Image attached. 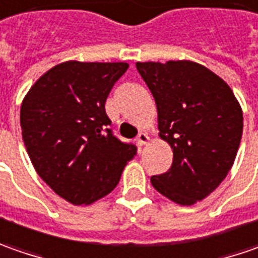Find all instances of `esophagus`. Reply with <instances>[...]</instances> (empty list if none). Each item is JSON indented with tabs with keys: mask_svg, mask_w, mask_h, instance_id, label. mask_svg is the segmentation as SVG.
<instances>
[{
	"mask_svg": "<svg viewBox=\"0 0 258 258\" xmlns=\"http://www.w3.org/2000/svg\"><path fill=\"white\" fill-rule=\"evenodd\" d=\"M148 141H150V137H148V134H146V133H140V134H138L137 143L140 144V146H146Z\"/></svg>",
	"mask_w": 258,
	"mask_h": 258,
	"instance_id": "esophagus-1",
	"label": "esophagus"
}]
</instances>
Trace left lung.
Wrapping results in <instances>:
<instances>
[{
	"label": "left lung",
	"mask_w": 258,
	"mask_h": 258,
	"mask_svg": "<svg viewBox=\"0 0 258 258\" xmlns=\"http://www.w3.org/2000/svg\"><path fill=\"white\" fill-rule=\"evenodd\" d=\"M153 94L158 136L173 150V164L153 175L160 194L180 206L210 196L234 164L243 110L223 78L194 61L137 62Z\"/></svg>",
	"instance_id": "left-lung-1"
}]
</instances>
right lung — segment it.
Segmentation results:
<instances>
[{
	"instance_id": "1",
	"label": "right lung",
	"mask_w": 258,
	"mask_h": 258,
	"mask_svg": "<svg viewBox=\"0 0 258 258\" xmlns=\"http://www.w3.org/2000/svg\"><path fill=\"white\" fill-rule=\"evenodd\" d=\"M127 62L66 61L24 97L23 140L37 174L61 199L88 206L110 194L137 154L107 128L105 100Z\"/></svg>"
}]
</instances>
